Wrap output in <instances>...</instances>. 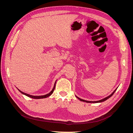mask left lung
<instances>
[{
  "mask_svg": "<svg viewBox=\"0 0 133 133\" xmlns=\"http://www.w3.org/2000/svg\"><path fill=\"white\" fill-rule=\"evenodd\" d=\"M117 89V88H116V89L112 92V94H111L109 96H107V97H106V98H104V99H102V100H99V101H95V102H89V101H87V100H83V99H80V98H78V97H77V96H76V97H77L80 101H82V102H87V103H100V102H104V101H105V100H107L108 99H109V98H110L111 96L114 94V93L115 92V91H116V90Z\"/></svg>",
  "mask_w": 133,
  "mask_h": 133,
  "instance_id": "obj_1",
  "label": "left lung"
}]
</instances>
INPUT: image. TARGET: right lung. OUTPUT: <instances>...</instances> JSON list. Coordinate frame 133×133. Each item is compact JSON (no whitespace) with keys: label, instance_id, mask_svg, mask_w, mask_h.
Returning a JSON list of instances; mask_svg holds the SVG:
<instances>
[{"label":"right lung","instance_id":"1","mask_svg":"<svg viewBox=\"0 0 133 133\" xmlns=\"http://www.w3.org/2000/svg\"><path fill=\"white\" fill-rule=\"evenodd\" d=\"M55 83H56V82H55ZM55 84H54V88H53V90H52L49 92V93H48V94H46V95H41V96H33V95H29V94H26V93H25V92H22V91H21V90H19V89H18V90H19V91L20 92H21V93L27 96H29V97L31 98H33V99H43V98H45L48 97V96H50V95H51V94L53 92V91H54V89H55Z\"/></svg>","mask_w":133,"mask_h":133}]
</instances>
